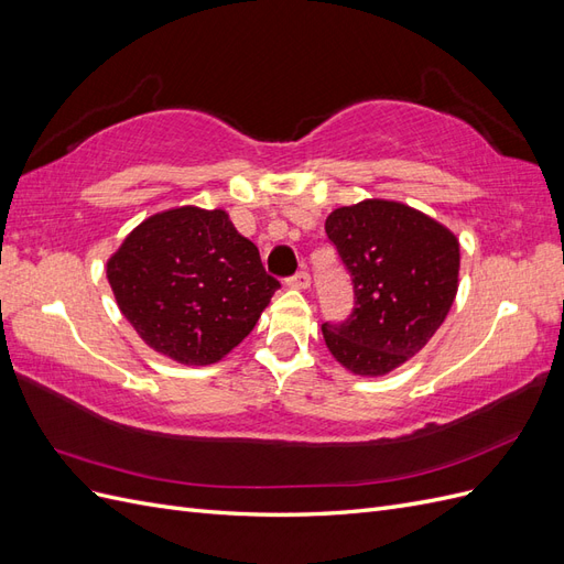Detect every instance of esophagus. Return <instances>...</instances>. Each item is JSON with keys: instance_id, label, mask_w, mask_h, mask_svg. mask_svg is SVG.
I'll return each instance as SVG.
<instances>
[{"instance_id": "esophagus-1", "label": "esophagus", "mask_w": 564, "mask_h": 564, "mask_svg": "<svg viewBox=\"0 0 564 564\" xmlns=\"http://www.w3.org/2000/svg\"><path fill=\"white\" fill-rule=\"evenodd\" d=\"M286 284L292 286V289H308L311 286V275H308V270H299L296 275H292L286 280Z\"/></svg>"}]
</instances>
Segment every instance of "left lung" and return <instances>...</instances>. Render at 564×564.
<instances>
[{
    "mask_svg": "<svg viewBox=\"0 0 564 564\" xmlns=\"http://www.w3.org/2000/svg\"><path fill=\"white\" fill-rule=\"evenodd\" d=\"M324 230L355 292L348 319L322 324L324 344L357 377H383L414 357L445 322L458 289L456 235L388 199L334 209Z\"/></svg>",
    "mask_w": 564,
    "mask_h": 564,
    "instance_id": "obj_1",
    "label": "left lung"
}]
</instances>
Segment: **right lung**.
Instances as JSON below:
<instances>
[{"mask_svg": "<svg viewBox=\"0 0 564 564\" xmlns=\"http://www.w3.org/2000/svg\"><path fill=\"white\" fill-rule=\"evenodd\" d=\"M119 311L145 344L181 365H214L256 327L280 282L224 209L145 218L108 259Z\"/></svg>", "mask_w": 564, "mask_h": 564, "instance_id": "obj_1", "label": "right lung"}]
</instances>
